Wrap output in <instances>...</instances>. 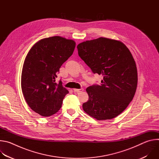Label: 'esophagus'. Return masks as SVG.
<instances>
[{
	"label": "esophagus",
	"instance_id": "34e87169",
	"mask_svg": "<svg viewBox=\"0 0 159 159\" xmlns=\"http://www.w3.org/2000/svg\"><path fill=\"white\" fill-rule=\"evenodd\" d=\"M84 90V89H74V92H76V93H81V92H82Z\"/></svg>",
	"mask_w": 159,
	"mask_h": 159
}]
</instances>
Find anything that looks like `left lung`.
Wrapping results in <instances>:
<instances>
[{"label":"left lung","instance_id":"8db88e82","mask_svg":"<svg viewBox=\"0 0 159 159\" xmlns=\"http://www.w3.org/2000/svg\"><path fill=\"white\" fill-rule=\"evenodd\" d=\"M78 54L94 74L103 76L101 85L86 89L89 100L84 111L98 120L116 117L132 101L137 87L134 60L126 45L106 38L86 41L77 45Z\"/></svg>","mask_w":159,"mask_h":159}]
</instances>
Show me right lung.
<instances>
[{"mask_svg": "<svg viewBox=\"0 0 159 159\" xmlns=\"http://www.w3.org/2000/svg\"><path fill=\"white\" fill-rule=\"evenodd\" d=\"M75 42L61 36L44 38L29 51L22 67L21 89L31 109L44 117L61 108L69 91L55 79L60 68L73 53Z\"/></svg>", "mask_w": 159, "mask_h": 159, "instance_id": "add662e5", "label": "right lung"}]
</instances>
